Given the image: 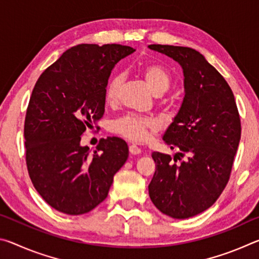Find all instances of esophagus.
I'll use <instances>...</instances> for the list:
<instances>
[{
	"mask_svg": "<svg viewBox=\"0 0 259 259\" xmlns=\"http://www.w3.org/2000/svg\"><path fill=\"white\" fill-rule=\"evenodd\" d=\"M129 151L133 155H137V154H140L142 153V150L136 145V144H131V145L129 146Z\"/></svg>",
	"mask_w": 259,
	"mask_h": 259,
	"instance_id": "1",
	"label": "esophagus"
}]
</instances>
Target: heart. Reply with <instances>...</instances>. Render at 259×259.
<instances>
[{"instance_id":"obj_1","label":"heart","mask_w":259,"mask_h":259,"mask_svg":"<svg viewBox=\"0 0 259 259\" xmlns=\"http://www.w3.org/2000/svg\"><path fill=\"white\" fill-rule=\"evenodd\" d=\"M147 85L155 95L164 94L171 84V76L169 72L159 64H150L140 69ZM122 78L120 75L113 76L105 88V100L107 104L116 103L119 98ZM113 133L128 138L134 142H144L157 129L156 122L151 117H144L135 114H128L112 122Z\"/></svg>"}]
</instances>
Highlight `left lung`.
Listing matches in <instances>:
<instances>
[{
	"mask_svg": "<svg viewBox=\"0 0 259 259\" xmlns=\"http://www.w3.org/2000/svg\"><path fill=\"white\" fill-rule=\"evenodd\" d=\"M148 48L181 65L185 88L182 106L163 135L166 145L179 153L174 161L169 154L153 153L156 169L148 193L162 213L190 218L211 207L229 182L241 138L240 115L230 85L199 51Z\"/></svg>",
	"mask_w": 259,
	"mask_h": 259,
	"instance_id": "left-lung-1",
	"label": "left lung"
}]
</instances>
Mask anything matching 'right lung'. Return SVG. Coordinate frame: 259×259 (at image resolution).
I'll return each instance as SVG.
<instances>
[{"instance_id": "obj_1", "label": "right lung", "mask_w": 259, "mask_h": 259, "mask_svg": "<svg viewBox=\"0 0 259 259\" xmlns=\"http://www.w3.org/2000/svg\"><path fill=\"white\" fill-rule=\"evenodd\" d=\"M134 51L121 45H78L35 83L25 117L26 164L35 190L60 212L75 216L102 203L128 159V145L119 137L102 139L93 154L80 143L104 115L112 69Z\"/></svg>"}]
</instances>
